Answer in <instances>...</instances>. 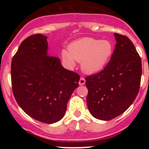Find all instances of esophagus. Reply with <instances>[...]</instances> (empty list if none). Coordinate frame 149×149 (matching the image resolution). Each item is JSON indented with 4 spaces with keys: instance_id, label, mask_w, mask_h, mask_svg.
I'll return each instance as SVG.
<instances>
[{
    "instance_id": "esophagus-1",
    "label": "esophagus",
    "mask_w": 149,
    "mask_h": 149,
    "mask_svg": "<svg viewBox=\"0 0 149 149\" xmlns=\"http://www.w3.org/2000/svg\"><path fill=\"white\" fill-rule=\"evenodd\" d=\"M85 82H86V80L84 79V77H81V78H80V80H79V84L80 85H84V84H85Z\"/></svg>"
}]
</instances>
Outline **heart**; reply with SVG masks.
I'll return each mask as SVG.
<instances>
[{
  "instance_id": "obj_1",
  "label": "heart",
  "mask_w": 149,
  "mask_h": 149,
  "mask_svg": "<svg viewBox=\"0 0 149 149\" xmlns=\"http://www.w3.org/2000/svg\"><path fill=\"white\" fill-rule=\"evenodd\" d=\"M113 45L108 40L94 38H83L68 46V51H62L63 59L70 67L76 62H81V68L85 73L99 72L110 60Z\"/></svg>"
}]
</instances>
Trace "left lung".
I'll return each mask as SVG.
<instances>
[{
	"label": "left lung",
	"instance_id": "1",
	"mask_svg": "<svg viewBox=\"0 0 149 149\" xmlns=\"http://www.w3.org/2000/svg\"><path fill=\"white\" fill-rule=\"evenodd\" d=\"M116 44L104 69L85 77L86 103L91 114L108 121L119 116L134 102L140 86L142 62L126 36L114 33Z\"/></svg>",
	"mask_w": 149,
	"mask_h": 149
}]
</instances>
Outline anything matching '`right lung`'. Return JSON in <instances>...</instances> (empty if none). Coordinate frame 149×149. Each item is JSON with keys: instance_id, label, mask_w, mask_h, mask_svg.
I'll list each match as a JSON object with an SVG mask.
<instances>
[{"instance_id": "obj_1", "label": "right lung", "mask_w": 149, "mask_h": 149, "mask_svg": "<svg viewBox=\"0 0 149 149\" xmlns=\"http://www.w3.org/2000/svg\"><path fill=\"white\" fill-rule=\"evenodd\" d=\"M47 50L45 36L26 38L12 60L11 81L21 108L36 120L52 124L65 114L80 75L63 68L60 58L48 55Z\"/></svg>"}]
</instances>
